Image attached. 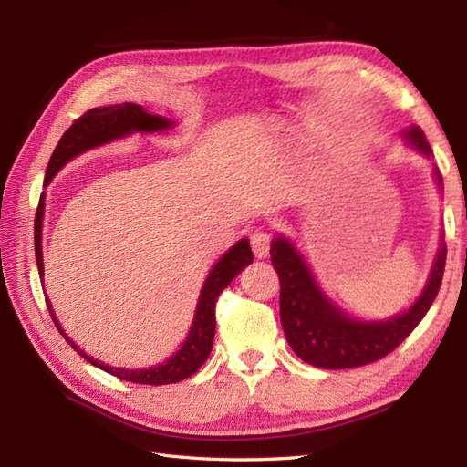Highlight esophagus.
Segmentation results:
<instances>
[{
	"label": "esophagus",
	"instance_id": "obj_1",
	"mask_svg": "<svg viewBox=\"0 0 467 467\" xmlns=\"http://www.w3.org/2000/svg\"><path fill=\"white\" fill-rule=\"evenodd\" d=\"M251 246H253L254 256L265 259V256L271 251V234L266 233L265 228H259V231H254L251 236Z\"/></svg>",
	"mask_w": 467,
	"mask_h": 467
}]
</instances>
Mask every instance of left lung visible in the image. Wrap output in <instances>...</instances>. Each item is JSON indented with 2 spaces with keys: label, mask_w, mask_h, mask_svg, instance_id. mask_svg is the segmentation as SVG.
I'll return each mask as SVG.
<instances>
[{
  "label": "left lung",
  "mask_w": 467,
  "mask_h": 467,
  "mask_svg": "<svg viewBox=\"0 0 467 467\" xmlns=\"http://www.w3.org/2000/svg\"><path fill=\"white\" fill-rule=\"evenodd\" d=\"M403 138L418 152L431 156L420 126L403 130ZM433 176L441 186L438 168H433ZM445 254L448 253L441 239L425 289L408 311L385 321H357L327 299L303 254L279 234L271 243V261L281 281V325L291 349L305 363L321 369H351L379 361L403 343L430 311L441 286Z\"/></svg>",
  "instance_id": "obj_1"
}]
</instances>
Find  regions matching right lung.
<instances>
[{
	"mask_svg": "<svg viewBox=\"0 0 467 467\" xmlns=\"http://www.w3.org/2000/svg\"><path fill=\"white\" fill-rule=\"evenodd\" d=\"M172 128V122L168 118L148 114L142 106L138 104H114V106H104V108H92L84 116L74 120V124L67 128L64 136L59 138L56 150L49 158L44 186L49 184V181L59 172V168L67 164L72 158L80 156L82 152L90 150V148L108 144L118 138H124L134 132H161ZM44 198L42 192L39 196L37 213H36V224H34V244H36V261H37V271L39 279L44 281V254H42V221H44ZM253 263V251L249 239H241L234 246H231L218 263L213 266V271L208 273L206 281L202 285L201 296H198L196 313L191 325V331H188L186 341L182 343L181 349H178L172 357L161 365L146 367V369H122V367H110L104 365L102 361L94 359V357L86 355L80 347H78L69 337L64 333L62 327H59L52 305L46 299L49 315L57 327V331L64 335V339L74 347V349L80 353L88 363L96 365L98 369H104L118 379L132 381V383H142V385H168L182 381L186 377L194 375L201 365L208 359V355L213 351V339H214V329H216V301L218 295H221L231 281L239 275L246 265Z\"/></svg>",
	"mask_w": 467,
	"mask_h": 467,
	"instance_id": "add662e5",
	"label": "right lung"
}]
</instances>
